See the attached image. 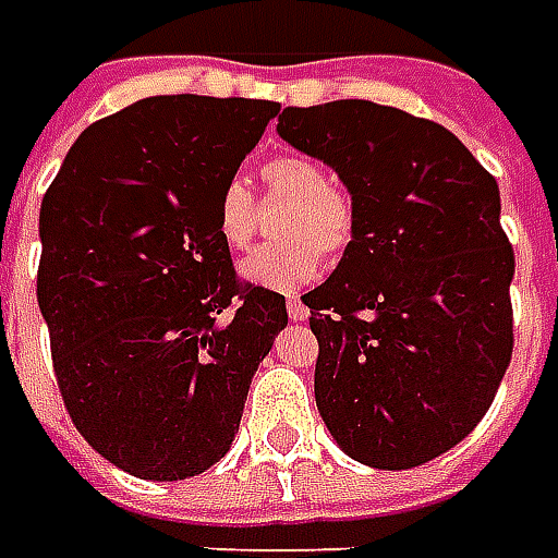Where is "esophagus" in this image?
Wrapping results in <instances>:
<instances>
[{
  "mask_svg": "<svg viewBox=\"0 0 558 558\" xmlns=\"http://www.w3.org/2000/svg\"><path fill=\"white\" fill-rule=\"evenodd\" d=\"M286 303H288V315H291L294 322H306V318H310V310L303 306V300L300 298H288Z\"/></svg>",
  "mask_w": 558,
  "mask_h": 558,
  "instance_id": "34e87169",
  "label": "esophagus"
}]
</instances>
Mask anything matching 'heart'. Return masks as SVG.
<instances>
[{
    "mask_svg": "<svg viewBox=\"0 0 558 558\" xmlns=\"http://www.w3.org/2000/svg\"><path fill=\"white\" fill-rule=\"evenodd\" d=\"M267 204H288L276 222L279 243L252 252L240 272L252 286L298 291L310 286L327 260L345 255L357 231L354 197L330 180L322 161L298 153H279L260 165ZM260 209L243 180H228L216 197V231L228 248H248L258 236Z\"/></svg>",
    "mask_w": 558,
    "mask_h": 558,
    "instance_id": "obj_1",
    "label": "heart"
}]
</instances>
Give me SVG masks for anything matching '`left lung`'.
Segmentation results:
<instances>
[{
    "instance_id": "1",
    "label": "left lung",
    "mask_w": 558,
    "mask_h": 558,
    "mask_svg": "<svg viewBox=\"0 0 558 558\" xmlns=\"http://www.w3.org/2000/svg\"><path fill=\"white\" fill-rule=\"evenodd\" d=\"M276 132L349 185L357 231L303 294L315 402L336 445L414 469L460 445L513 351V248L496 177L457 134L361 98L286 108Z\"/></svg>"
}]
</instances>
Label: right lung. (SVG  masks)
Listing matches in <instances>:
<instances>
[{"label": "right lung", "mask_w": 558, "mask_h": 558, "mask_svg": "<svg viewBox=\"0 0 558 558\" xmlns=\"http://www.w3.org/2000/svg\"><path fill=\"white\" fill-rule=\"evenodd\" d=\"M276 101L153 96L93 122L41 201L38 310L69 417L117 469L185 481L219 462L288 324L240 279L216 197Z\"/></svg>", "instance_id": "obj_1"}]
</instances>
